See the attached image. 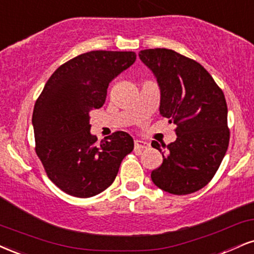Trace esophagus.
Wrapping results in <instances>:
<instances>
[{"mask_svg": "<svg viewBox=\"0 0 254 254\" xmlns=\"http://www.w3.org/2000/svg\"><path fill=\"white\" fill-rule=\"evenodd\" d=\"M148 147H150V144H148L147 141H142V140H135V141H134V148H135L136 151L146 150V148Z\"/></svg>", "mask_w": 254, "mask_h": 254, "instance_id": "esophagus-1", "label": "esophagus"}]
</instances>
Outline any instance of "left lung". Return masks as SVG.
Wrapping results in <instances>:
<instances>
[{
	"instance_id": "8db88e82",
	"label": "left lung",
	"mask_w": 254,
	"mask_h": 254,
	"mask_svg": "<svg viewBox=\"0 0 254 254\" xmlns=\"http://www.w3.org/2000/svg\"><path fill=\"white\" fill-rule=\"evenodd\" d=\"M139 58L157 79L160 115L177 125L174 142L152 141V147L163 153L152 182L174 195L197 191L214 177L228 148L225 95L201 64L175 51L142 50Z\"/></svg>"
}]
</instances>
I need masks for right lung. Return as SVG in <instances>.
Instances as JSON below:
<instances>
[{
    "instance_id": "obj_1",
    "label": "right lung",
    "mask_w": 254,
    "mask_h": 254,
    "mask_svg": "<svg viewBox=\"0 0 254 254\" xmlns=\"http://www.w3.org/2000/svg\"><path fill=\"white\" fill-rule=\"evenodd\" d=\"M134 52L91 51L53 72L35 102L32 125L35 151L59 189L86 198L106 190L134 141L122 130L98 144L90 113L106 102L109 83L135 62Z\"/></svg>"
}]
</instances>
